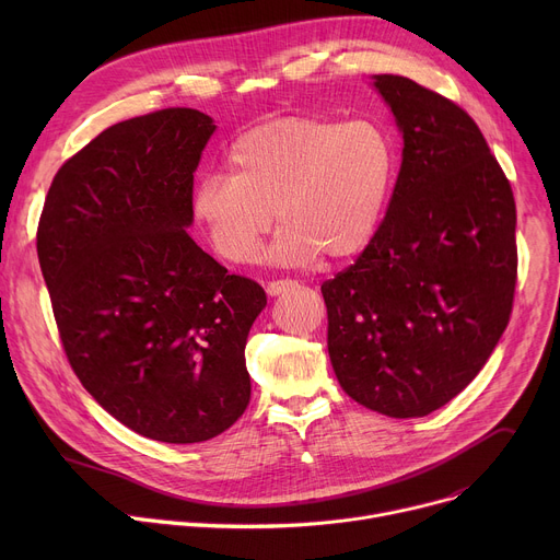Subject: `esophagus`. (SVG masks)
I'll return each instance as SVG.
<instances>
[{
  "label": "esophagus",
  "mask_w": 560,
  "mask_h": 560,
  "mask_svg": "<svg viewBox=\"0 0 560 560\" xmlns=\"http://www.w3.org/2000/svg\"><path fill=\"white\" fill-rule=\"evenodd\" d=\"M299 283L296 281H292V279H281V281H270L268 285H266V292L270 294V296H279V294H283V292H288V290H292V288H296Z\"/></svg>",
  "instance_id": "obj_1"
}]
</instances>
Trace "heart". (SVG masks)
<instances>
[{"label":"heart","mask_w":560,"mask_h":560,"mask_svg":"<svg viewBox=\"0 0 560 560\" xmlns=\"http://www.w3.org/2000/svg\"><path fill=\"white\" fill-rule=\"evenodd\" d=\"M394 175L396 145L378 121L281 117L232 143L228 175L201 177L190 212L230 264L257 257L275 212L270 261L310 266L324 253L341 261L374 238Z\"/></svg>","instance_id":"heart-1"}]
</instances>
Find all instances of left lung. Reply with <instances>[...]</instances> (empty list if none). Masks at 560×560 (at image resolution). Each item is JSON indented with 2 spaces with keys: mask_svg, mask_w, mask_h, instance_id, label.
Returning <instances> with one entry per match:
<instances>
[{
  "mask_svg": "<svg viewBox=\"0 0 560 560\" xmlns=\"http://www.w3.org/2000/svg\"><path fill=\"white\" fill-rule=\"evenodd\" d=\"M372 79L404 162L374 238L322 285L328 352L357 404L415 419L465 389L508 328L516 203L463 108L401 74Z\"/></svg>",
  "mask_w": 560,
  "mask_h": 560,
  "instance_id": "8db88e82",
  "label": "left lung"
}]
</instances>
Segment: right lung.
Instances as JSON below:
<instances>
[{"label": "right lung", "mask_w": 560, "mask_h": 560, "mask_svg": "<svg viewBox=\"0 0 560 560\" xmlns=\"http://www.w3.org/2000/svg\"><path fill=\"white\" fill-rule=\"evenodd\" d=\"M166 108L106 128L57 171L37 257L77 378L132 432L201 443L250 404L246 341L268 299L186 232L214 132Z\"/></svg>", "instance_id": "add662e5"}]
</instances>
